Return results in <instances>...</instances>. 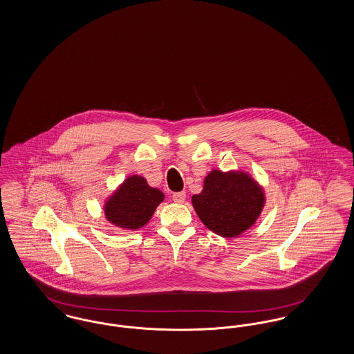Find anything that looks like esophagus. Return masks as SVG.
<instances>
[{
  "instance_id": "obj_1",
  "label": "esophagus",
  "mask_w": 354,
  "mask_h": 354,
  "mask_svg": "<svg viewBox=\"0 0 354 354\" xmlns=\"http://www.w3.org/2000/svg\"><path fill=\"white\" fill-rule=\"evenodd\" d=\"M172 201L176 203H183L185 201V191H179V192H174L172 194Z\"/></svg>"
}]
</instances>
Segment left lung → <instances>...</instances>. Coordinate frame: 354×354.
<instances>
[{
  "label": "left lung",
  "instance_id": "8db88e82",
  "mask_svg": "<svg viewBox=\"0 0 354 354\" xmlns=\"http://www.w3.org/2000/svg\"><path fill=\"white\" fill-rule=\"evenodd\" d=\"M192 204L207 228L234 237L256 221L264 205V194L244 172L214 169L205 178L202 192L192 196Z\"/></svg>",
  "mask_w": 354,
  "mask_h": 354
}]
</instances>
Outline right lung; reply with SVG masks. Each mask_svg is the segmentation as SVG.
Instances as JSON below:
<instances>
[{
    "instance_id": "add662e5",
    "label": "right lung",
    "mask_w": 354,
    "mask_h": 354,
    "mask_svg": "<svg viewBox=\"0 0 354 354\" xmlns=\"http://www.w3.org/2000/svg\"><path fill=\"white\" fill-rule=\"evenodd\" d=\"M163 194L147 185L142 176H131L106 204V218L124 230L143 227L153 214Z\"/></svg>"
}]
</instances>
